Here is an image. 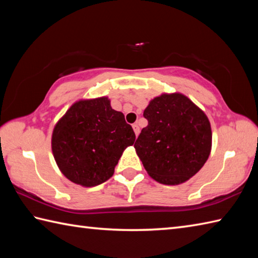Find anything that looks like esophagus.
<instances>
[{
  "label": "esophagus",
  "mask_w": 258,
  "mask_h": 258,
  "mask_svg": "<svg viewBox=\"0 0 258 258\" xmlns=\"http://www.w3.org/2000/svg\"><path fill=\"white\" fill-rule=\"evenodd\" d=\"M133 131H134V133H135L136 136L140 134V127H139L138 124H133Z\"/></svg>",
  "instance_id": "obj_1"
}]
</instances>
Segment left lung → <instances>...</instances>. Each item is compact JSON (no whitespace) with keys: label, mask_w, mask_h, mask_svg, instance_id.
Returning a JSON list of instances; mask_svg holds the SVG:
<instances>
[{"label":"left lung","mask_w":258,"mask_h":258,"mask_svg":"<svg viewBox=\"0 0 258 258\" xmlns=\"http://www.w3.org/2000/svg\"><path fill=\"white\" fill-rule=\"evenodd\" d=\"M149 125L134 147L147 174L164 185L185 183L204 166L212 150L210 119L182 93H162L144 109Z\"/></svg>","instance_id":"obj_1"}]
</instances>
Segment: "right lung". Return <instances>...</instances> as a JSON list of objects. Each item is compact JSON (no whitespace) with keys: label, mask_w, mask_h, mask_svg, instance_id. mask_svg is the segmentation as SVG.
I'll use <instances>...</instances> for the list:
<instances>
[{"label":"right lung","mask_w":258,"mask_h":258,"mask_svg":"<svg viewBox=\"0 0 258 258\" xmlns=\"http://www.w3.org/2000/svg\"><path fill=\"white\" fill-rule=\"evenodd\" d=\"M134 142L124 114L112 108L107 96H101L73 103L54 126L51 146L65 177L93 187L113 176L119 157Z\"/></svg>","instance_id":"add662e5"}]
</instances>
